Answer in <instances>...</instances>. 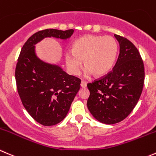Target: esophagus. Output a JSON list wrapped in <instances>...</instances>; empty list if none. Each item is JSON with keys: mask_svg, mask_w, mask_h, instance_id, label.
<instances>
[{"mask_svg": "<svg viewBox=\"0 0 156 156\" xmlns=\"http://www.w3.org/2000/svg\"><path fill=\"white\" fill-rule=\"evenodd\" d=\"M81 87H83V88H84V87H87V82H86V81H81Z\"/></svg>", "mask_w": 156, "mask_h": 156, "instance_id": "esophagus-1", "label": "esophagus"}]
</instances>
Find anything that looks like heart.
I'll list each match as a JSON object with an SVG mask.
<instances>
[{"instance_id":"heart-1","label":"heart","mask_w":156,"mask_h":156,"mask_svg":"<svg viewBox=\"0 0 156 156\" xmlns=\"http://www.w3.org/2000/svg\"><path fill=\"white\" fill-rule=\"evenodd\" d=\"M118 50V43L113 36L87 35L78 39L72 50L66 52V66L71 73L78 75L84 61L86 76H104L113 69Z\"/></svg>"}]
</instances>
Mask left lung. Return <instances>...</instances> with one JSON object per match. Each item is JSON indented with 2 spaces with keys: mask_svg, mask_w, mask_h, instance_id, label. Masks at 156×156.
<instances>
[{
  "mask_svg": "<svg viewBox=\"0 0 156 156\" xmlns=\"http://www.w3.org/2000/svg\"><path fill=\"white\" fill-rule=\"evenodd\" d=\"M120 54L111 72L87 84V106L96 120L114 124L124 120L136 105L145 79L143 61L138 49L126 38L115 34Z\"/></svg>",
  "mask_w": 156,
  "mask_h": 156,
  "instance_id": "obj_1",
  "label": "left lung"
}]
</instances>
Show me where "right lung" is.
Wrapping results in <instances>:
<instances>
[{
  "label": "right lung",
  "mask_w": 156,
  "mask_h": 156,
  "mask_svg": "<svg viewBox=\"0 0 156 156\" xmlns=\"http://www.w3.org/2000/svg\"><path fill=\"white\" fill-rule=\"evenodd\" d=\"M73 33L72 29L36 32L23 45L16 62L15 78L23 105L43 126H53L64 120L81 87V79L68 75L58 66L40 60L34 46L46 37L67 40Z\"/></svg>",
  "instance_id": "right-lung-1"
}]
</instances>
